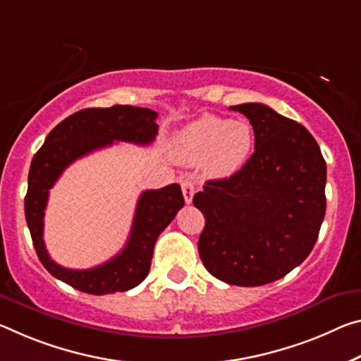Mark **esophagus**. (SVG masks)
Wrapping results in <instances>:
<instances>
[{
  "label": "esophagus",
  "instance_id": "34e87169",
  "mask_svg": "<svg viewBox=\"0 0 361 361\" xmlns=\"http://www.w3.org/2000/svg\"><path fill=\"white\" fill-rule=\"evenodd\" d=\"M181 191H183V196H185V202L191 204L194 192H196V185H194L192 180L185 178L181 181Z\"/></svg>",
  "mask_w": 361,
  "mask_h": 361
}]
</instances>
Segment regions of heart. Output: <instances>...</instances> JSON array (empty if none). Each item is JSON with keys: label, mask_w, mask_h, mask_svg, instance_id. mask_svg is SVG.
I'll return each mask as SVG.
<instances>
[{"label": "heart", "mask_w": 361, "mask_h": 361, "mask_svg": "<svg viewBox=\"0 0 361 361\" xmlns=\"http://www.w3.org/2000/svg\"><path fill=\"white\" fill-rule=\"evenodd\" d=\"M254 147L252 127L244 120L202 116L188 123L171 142L173 156L186 164L207 162L210 175L226 178L247 162Z\"/></svg>", "instance_id": "heart-1"}]
</instances>
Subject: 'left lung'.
I'll return each mask as SVG.
<instances>
[{"instance_id":"left-lung-1","label":"left lung","mask_w":361,"mask_h":361,"mask_svg":"<svg viewBox=\"0 0 361 361\" xmlns=\"http://www.w3.org/2000/svg\"><path fill=\"white\" fill-rule=\"evenodd\" d=\"M230 109L249 118L255 151L230 178L205 181L194 194L205 219L197 249L220 281L254 288L312 252L326 212V162L304 125L260 102Z\"/></svg>"}]
</instances>
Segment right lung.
<instances>
[{"label":"right lung","mask_w":361,"mask_h":361,"mask_svg":"<svg viewBox=\"0 0 361 361\" xmlns=\"http://www.w3.org/2000/svg\"><path fill=\"white\" fill-rule=\"evenodd\" d=\"M157 112L146 107H91L72 114L49 131L32 159L25 196V220L43 267L82 293L104 295L133 289L147 276L159 234L185 205L180 185L141 192L128 241L116 257L90 270H71L51 260L43 241V219L49 190L68 165L114 141L151 145L157 135Z\"/></svg>","instance_id":"add662e5"}]
</instances>
